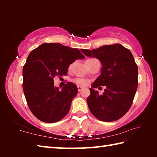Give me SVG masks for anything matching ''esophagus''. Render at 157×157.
Segmentation results:
<instances>
[{
    "instance_id": "obj_1",
    "label": "esophagus",
    "mask_w": 157,
    "mask_h": 157,
    "mask_svg": "<svg viewBox=\"0 0 157 157\" xmlns=\"http://www.w3.org/2000/svg\"><path fill=\"white\" fill-rule=\"evenodd\" d=\"M82 89H83V87H82V86H78V90L79 92L81 91Z\"/></svg>"
}]
</instances>
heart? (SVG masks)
Segmentation results:
<instances>
[{
  "mask_svg": "<svg viewBox=\"0 0 157 157\" xmlns=\"http://www.w3.org/2000/svg\"><path fill=\"white\" fill-rule=\"evenodd\" d=\"M75 82L78 85H81V86H85V85L87 84V81L84 79H81V78H78L75 79Z\"/></svg>",
  "mask_w": 157,
  "mask_h": 157,
  "instance_id": "1",
  "label": "heart"
}]
</instances>
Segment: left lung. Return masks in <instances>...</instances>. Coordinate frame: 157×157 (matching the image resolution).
Here are the masks:
<instances>
[{"label": "left lung", "instance_id": "1", "mask_svg": "<svg viewBox=\"0 0 157 157\" xmlns=\"http://www.w3.org/2000/svg\"><path fill=\"white\" fill-rule=\"evenodd\" d=\"M81 50L87 57L98 58L102 66L100 75L89 89L90 111L100 121L118 120L131 107L138 87V66L131 51L119 44ZM100 86H106L102 95L94 90Z\"/></svg>", "mask_w": 157, "mask_h": 157}]
</instances>
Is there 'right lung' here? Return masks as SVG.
<instances>
[{
    "instance_id": "add662e5",
    "label": "right lung",
    "mask_w": 157,
    "mask_h": 157,
    "mask_svg": "<svg viewBox=\"0 0 157 157\" xmlns=\"http://www.w3.org/2000/svg\"><path fill=\"white\" fill-rule=\"evenodd\" d=\"M84 56L78 48L59 43H44L28 55L23 68V88L32 113L41 121L52 123L65 117L78 87L67 82L62 90L54 86L55 76L67 75L69 65Z\"/></svg>"
}]
</instances>
